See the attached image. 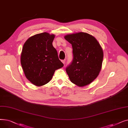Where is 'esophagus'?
Segmentation results:
<instances>
[{
	"instance_id": "1",
	"label": "esophagus",
	"mask_w": 128,
	"mask_h": 128,
	"mask_svg": "<svg viewBox=\"0 0 128 128\" xmlns=\"http://www.w3.org/2000/svg\"><path fill=\"white\" fill-rule=\"evenodd\" d=\"M62 62L63 64H65V60H62Z\"/></svg>"
}]
</instances>
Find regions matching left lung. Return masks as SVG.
<instances>
[{
	"label": "left lung",
	"instance_id": "obj_1",
	"mask_svg": "<svg viewBox=\"0 0 128 128\" xmlns=\"http://www.w3.org/2000/svg\"><path fill=\"white\" fill-rule=\"evenodd\" d=\"M72 44L73 60L66 68L71 82L78 86L90 84L101 70L103 51L98 40L88 33L79 32L66 35Z\"/></svg>",
	"mask_w": 128,
	"mask_h": 128
}]
</instances>
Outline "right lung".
Here are the masks:
<instances>
[{"instance_id": "add662e5", "label": "right lung", "mask_w": 128, "mask_h": 128, "mask_svg": "<svg viewBox=\"0 0 128 128\" xmlns=\"http://www.w3.org/2000/svg\"><path fill=\"white\" fill-rule=\"evenodd\" d=\"M54 37L48 32L40 33L30 37L23 45L21 64L25 77L35 86L48 83L56 70L64 66L52 45Z\"/></svg>"}]
</instances>
